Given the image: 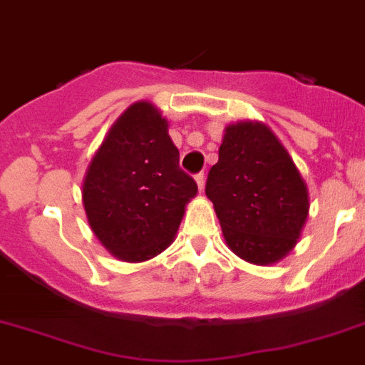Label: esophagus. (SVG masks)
<instances>
[{
    "label": "esophagus",
    "mask_w": 365,
    "mask_h": 365,
    "mask_svg": "<svg viewBox=\"0 0 365 365\" xmlns=\"http://www.w3.org/2000/svg\"><path fill=\"white\" fill-rule=\"evenodd\" d=\"M195 180H196V183H198V189H200V191H204V183H205V174L204 173H198L195 176Z\"/></svg>",
    "instance_id": "esophagus-1"
}]
</instances>
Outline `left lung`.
Segmentation results:
<instances>
[{"instance_id":"obj_1","label":"left lung","mask_w":365,"mask_h":365,"mask_svg":"<svg viewBox=\"0 0 365 365\" xmlns=\"http://www.w3.org/2000/svg\"><path fill=\"white\" fill-rule=\"evenodd\" d=\"M205 195L226 244L252 264H274L296 246L309 215V191L275 134L262 123L230 125Z\"/></svg>"}]
</instances>
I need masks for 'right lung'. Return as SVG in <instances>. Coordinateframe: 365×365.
<instances>
[{"label":"right lung","instance_id":"1","mask_svg":"<svg viewBox=\"0 0 365 365\" xmlns=\"http://www.w3.org/2000/svg\"><path fill=\"white\" fill-rule=\"evenodd\" d=\"M196 192L195 180L180 169L169 123L147 101L113 123L82 183L95 237L128 262L152 259L173 242Z\"/></svg>","mask_w":365,"mask_h":365}]
</instances>
